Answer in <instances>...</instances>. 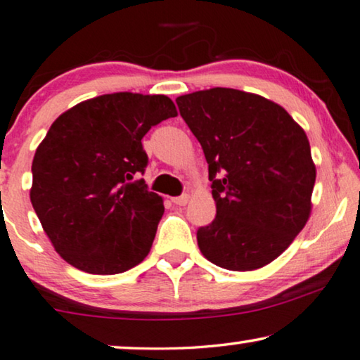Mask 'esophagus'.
<instances>
[{
	"label": "esophagus",
	"mask_w": 360,
	"mask_h": 360,
	"mask_svg": "<svg viewBox=\"0 0 360 360\" xmlns=\"http://www.w3.org/2000/svg\"><path fill=\"white\" fill-rule=\"evenodd\" d=\"M172 202H174V205H176V206H185L186 202H188V195H180V196H174L172 198Z\"/></svg>",
	"instance_id": "esophagus-1"
}]
</instances>
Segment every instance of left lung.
I'll return each instance as SVG.
<instances>
[{
    "label": "left lung",
    "mask_w": 360,
    "mask_h": 360,
    "mask_svg": "<svg viewBox=\"0 0 360 360\" xmlns=\"http://www.w3.org/2000/svg\"><path fill=\"white\" fill-rule=\"evenodd\" d=\"M205 153L216 217L198 229L217 266L252 271L289 247L310 216L315 165L307 134L278 103L227 87L176 97Z\"/></svg>",
    "instance_id": "obj_1"
}]
</instances>
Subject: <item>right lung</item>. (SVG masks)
<instances>
[{
	"label": "right lung",
	"instance_id": "right-lung-1",
	"mask_svg": "<svg viewBox=\"0 0 360 360\" xmlns=\"http://www.w3.org/2000/svg\"><path fill=\"white\" fill-rule=\"evenodd\" d=\"M176 117L165 96L117 92L77 103L35 150L30 201L60 257L89 274H118L148 257L162 198L139 174L141 139Z\"/></svg>",
	"mask_w": 360,
	"mask_h": 360
}]
</instances>
